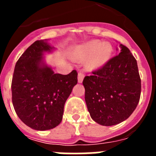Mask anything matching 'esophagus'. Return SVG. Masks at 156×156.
Returning a JSON list of instances; mask_svg holds the SVG:
<instances>
[{
	"mask_svg": "<svg viewBox=\"0 0 156 156\" xmlns=\"http://www.w3.org/2000/svg\"><path fill=\"white\" fill-rule=\"evenodd\" d=\"M83 78H84V74L82 71H80L78 73V83H82Z\"/></svg>",
	"mask_w": 156,
	"mask_h": 156,
	"instance_id": "esophagus-1",
	"label": "esophagus"
}]
</instances>
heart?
Masks as SVG:
<instances>
[{
	"instance_id": "b5f03b06",
	"label": "heart",
	"mask_w": 156,
	"mask_h": 156,
	"mask_svg": "<svg viewBox=\"0 0 156 156\" xmlns=\"http://www.w3.org/2000/svg\"><path fill=\"white\" fill-rule=\"evenodd\" d=\"M113 48L108 42L101 43L94 40L77 45L71 52V58L76 61H86L87 68L94 69L102 67L111 58Z\"/></svg>"
}]
</instances>
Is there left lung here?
Instances as JSON below:
<instances>
[{"instance_id":"left-lung-1","label":"left lung","mask_w":156,"mask_h":156,"mask_svg":"<svg viewBox=\"0 0 156 156\" xmlns=\"http://www.w3.org/2000/svg\"><path fill=\"white\" fill-rule=\"evenodd\" d=\"M119 55L83 81L85 101L94 121L113 126L126 120L140 100V78L131 52L120 44Z\"/></svg>"}]
</instances>
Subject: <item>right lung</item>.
I'll return each instance as SVG.
<instances>
[{
    "label": "right lung",
    "instance_id": "obj_1",
    "mask_svg": "<svg viewBox=\"0 0 156 156\" xmlns=\"http://www.w3.org/2000/svg\"><path fill=\"white\" fill-rule=\"evenodd\" d=\"M55 49L47 40L35 41L19 58L14 70L15 111L25 124L37 130L53 129L62 122L65 103L77 83L76 70L62 75L46 64L44 54Z\"/></svg>",
    "mask_w": 156,
    "mask_h": 156
}]
</instances>
